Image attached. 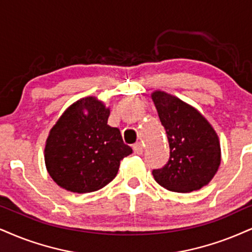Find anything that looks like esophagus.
Masks as SVG:
<instances>
[{
    "label": "esophagus",
    "instance_id": "34e87169",
    "mask_svg": "<svg viewBox=\"0 0 252 252\" xmlns=\"http://www.w3.org/2000/svg\"><path fill=\"white\" fill-rule=\"evenodd\" d=\"M133 152H134V154H136V155H141L142 152H144L142 145L141 144H135L134 146H133Z\"/></svg>",
    "mask_w": 252,
    "mask_h": 252
}]
</instances>
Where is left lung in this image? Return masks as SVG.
<instances>
[{
	"label": "left lung",
	"instance_id": "left-lung-1",
	"mask_svg": "<svg viewBox=\"0 0 252 252\" xmlns=\"http://www.w3.org/2000/svg\"><path fill=\"white\" fill-rule=\"evenodd\" d=\"M169 142V160L153 169L155 181L170 191L198 190L212 181L221 163L215 129L187 102L163 91L152 93Z\"/></svg>",
	"mask_w": 252,
	"mask_h": 252
}]
</instances>
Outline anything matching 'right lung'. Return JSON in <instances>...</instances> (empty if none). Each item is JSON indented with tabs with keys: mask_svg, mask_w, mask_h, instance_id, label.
Here are the masks:
<instances>
[{
	"mask_svg": "<svg viewBox=\"0 0 252 252\" xmlns=\"http://www.w3.org/2000/svg\"><path fill=\"white\" fill-rule=\"evenodd\" d=\"M110 108L94 97L73 102L62 114L46 139L48 173L72 192L101 189L117 176L120 161L132 153L120 131L107 125Z\"/></svg>",
	"mask_w": 252,
	"mask_h": 252,
	"instance_id": "1",
	"label": "right lung"
}]
</instances>
